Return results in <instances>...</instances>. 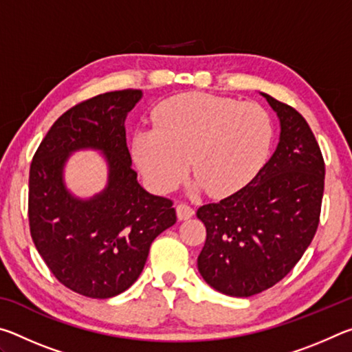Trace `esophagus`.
<instances>
[{
    "label": "esophagus",
    "instance_id": "1",
    "mask_svg": "<svg viewBox=\"0 0 352 352\" xmlns=\"http://www.w3.org/2000/svg\"><path fill=\"white\" fill-rule=\"evenodd\" d=\"M194 216V210L188 205L180 204L177 206V217L180 220H188Z\"/></svg>",
    "mask_w": 352,
    "mask_h": 352
}]
</instances>
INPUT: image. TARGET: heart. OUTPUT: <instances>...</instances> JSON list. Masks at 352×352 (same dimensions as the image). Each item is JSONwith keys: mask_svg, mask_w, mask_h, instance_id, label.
<instances>
[{"mask_svg": "<svg viewBox=\"0 0 352 352\" xmlns=\"http://www.w3.org/2000/svg\"><path fill=\"white\" fill-rule=\"evenodd\" d=\"M153 130L136 132L135 163L148 186L174 189L188 168L194 189L212 197L239 190L264 166L273 141V122L261 105L208 93L178 94L152 113Z\"/></svg>", "mask_w": 352, "mask_h": 352, "instance_id": "1", "label": "heart"}]
</instances>
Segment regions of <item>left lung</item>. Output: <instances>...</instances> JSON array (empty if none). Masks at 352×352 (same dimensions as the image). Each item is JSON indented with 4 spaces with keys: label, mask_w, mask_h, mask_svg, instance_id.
<instances>
[{
    "label": "left lung",
    "mask_w": 352,
    "mask_h": 352,
    "mask_svg": "<svg viewBox=\"0 0 352 352\" xmlns=\"http://www.w3.org/2000/svg\"><path fill=\"white\" fill-rule=\"evenodd\" d=\"M259 94L279 119L276 151L247 186L197 210L206 226L200 275L220 294L239 298L275 285L301 259L317 231L324 189V162L306 119Z\"/></svg>",
    "instance_id": "1"
}]
</instances>
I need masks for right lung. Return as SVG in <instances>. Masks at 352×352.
Segmentation results:
<instances>
[{"mask_svg":"<svg viewBox=\"0 0 352 352\" xmlns=\"http://www.w3.org/2000/svg\"><path fill=\"white\" fill-rule=\"evenodd\" d=\"M141 90L99 94L69 109L52 124L29 172V225L45 264L68 289L88 298L122 294L138 276L158 234L177 222L169 199L141 186L132 169L126 118ZM103 155L107 183L79 198L64 182L70 155Z\"/></svg>","mask_w":352,"mask_h":352,"instance_id":"1","label":"right lung"}]
</instances>
